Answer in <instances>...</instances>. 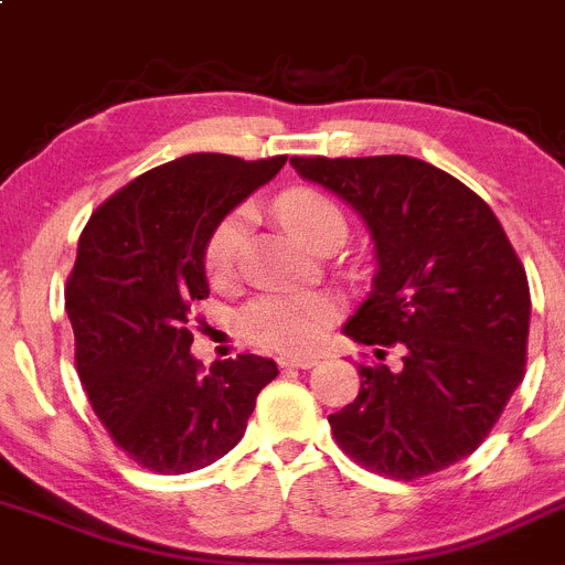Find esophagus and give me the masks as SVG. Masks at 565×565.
Returning <instances> with one entry per match:
<instances>
[{
    "mask_svg": "<svg viewBox=\"0 0 565 565\" xmlns=\"http://www.w3.org/2000/svg\"><path fill=\"white\" fill-rule=\"evenodd\" d=\"M280 367H296V370H310L312 364H318V356H280L277 359Z\"/></svg>",
    "mask_w": 565,
    "mask_h": 565,
    "instance_id": "obj_1",
    "label": "esophagus"
}]
</instances>
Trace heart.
Returning <instances> with one entry per match:
<instances>
[{
    "mask_svg": "<svg viewBox=\"0 0 565 565\" xmlns=\"http://www.w3.org/2000/svg\"><path fill=\"white\" fill-rule=\"evenodd\" d=\"M275 217L310 247L331 234L345 236V212L323 190L290 188L275 198ZM247 212L225 214L209 234L203 247V269L214 285L234 282L239 271ZM337 316V301L329 294H271L249 301L239 312V331L247 342L266 351L299 353L318 345Z\"/></svg>",
    "mask_w": 565,
    "mask_h": 565,
    "instance_id": "b5f03b06",
    "label": "heart"
}]
</instances>
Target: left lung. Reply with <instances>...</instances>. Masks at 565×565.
<instances>
[{"label":"left lung","instance_id":"1","mask_svg":"<svg viewBox=\"0 0 565 565\" xmlns=\"http://www.w3.org/2000/svg\"><path fill=\"white\" fill-rule=\"evenodd\" d=\"M367 223L377 271L345 323L362 345L403 351L399 370L359 364L353 403L331 413L337 446L372 473L413 481L473 455L522 383L531 288L484 198L408 154L290 157Z\"/></svg>","mask_w":565,"mask_h":565}]
</instances>
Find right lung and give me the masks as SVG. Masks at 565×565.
Returning a JSON list of instances; mask_svg holds the SVG:
<instances>
[{
    "mask_svg": "<svg viewBox=\"0 0 565 565\" xmlns=\"http://www.w3.org/2000/svg\"><path fill=\"white\" fill-rule=\"evenodd\" d=\"M285 160L179 157L116 190L81 231L65 288L75 370L110 440L141 468L177 476L228 455L277 377L253 353L203 372L190 321L209 296V234Z\"/></svg>",
    "mask_w": 565,
    "mask_h": 565,
    "instance_id": "add662e5",
    "label": "right lung"
}]
</instances>
